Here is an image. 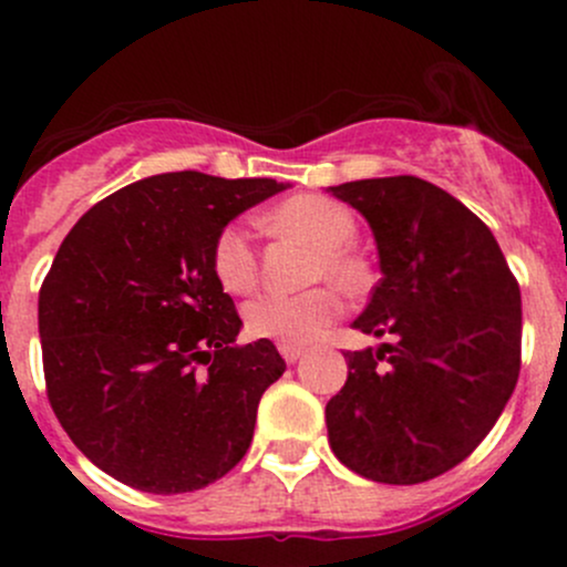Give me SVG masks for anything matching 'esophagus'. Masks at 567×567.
<instances>
[{
  "instance_id": "esophagus-1",
  "label": "esophagus",
  "mask_w": 567,
  "mask_h": 567,
  "mask_svg": "<svg viewBox=\"0 0 567 567\" xmlns=\"http://www.w3.org/2000/svg\"><path fill=\"white\" fill-rule=\"evenodd\" d=\"M279 353H282L285 362L293 364V362H299L301 357H305V348H301V346H279Z\"/></svg>"
}]
</instances>
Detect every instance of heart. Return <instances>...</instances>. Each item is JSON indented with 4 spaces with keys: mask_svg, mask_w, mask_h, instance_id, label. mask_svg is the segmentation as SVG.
Instances as JSON below:
<instances>
[{
    "mask_svg": "<svg viewBox=\"0 0 567 567\" xmlns=\"http://www.w3.org/2000/svg\"><path fill=\"white\" fill-rule=\"evenodd\" d=\"M266 227L285 236H299L316 247L310 279H329L342 290H359L368 279L362 260L353 257L357 221L346 205L320 194H296L266 214ZM214 271L230 293H249L257 282V255L249 230L230 225L219 233L214 247ZM340 296L331 288H312L305 293H266L247 307L249 334L266 337L279 346H305L340 316Z\"/></svg>",
    "mask_w": 567,
    "mask_h": 567,
    "instance_id": "obj_1",
    "label": "heart"
}]
</instances>
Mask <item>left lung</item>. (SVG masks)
I'll return each mask as SVG.
<instances>
[{
  "label": "left lung",
  "mask_w": 567,
  "mask_h": 567,
  "mask_svg": "<svg viewBox=\"0 0 567 567\" xmlns=\"http://www.w3.org/2000/svg\"><path fill=\"white\" fill-rule=\"evenodd\" d=\"M364 216L381 279L353 320L394 342L346 353L326 403L331 453L375 483L439 477L488 436L522 368V290L494 233L414 175L329 186Z\"/></svg>",
  "instance_id": "obj_1"
}]
</instances>
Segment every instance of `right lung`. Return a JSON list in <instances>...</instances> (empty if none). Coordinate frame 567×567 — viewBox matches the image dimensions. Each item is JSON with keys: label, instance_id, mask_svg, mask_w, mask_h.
Listing matches in <instances>:
<instances>
[{"label": "right lung", "instance_id": "1", "mask_svg": "<svg viewBox=\"0 0 567 567\" xmlns=\"http://www.w3.org/2000/svg\"><path fill=\"white\" fill-rule=\"evenodd\" d=\"M288 188L167 173L109 194L73 225L38 299L51 409L101 472L186 494L247 455L262 392L285 373L214 271L219 233Z\"/></svg>", "mask_w": 567, "mask_h": 567}]
</instances>
